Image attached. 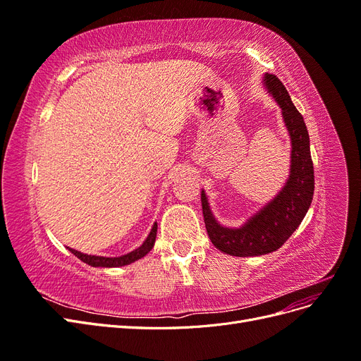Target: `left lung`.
<instances>
[{
  "label": "left lung",
  "mask_w": 361,
  "mask_h": 361,
  "mask_svg": "<svg viewBox=\"0 0 361 361\" xmlns=\"http://www.w3.org/2000/svg\"><path fill=\"white\" fill-rule=\"evenodd\" d=\"M264 84L281 108L283 120L290 135V171L285 187L238 228L218 224L202 190V209L211 243L223 253L239 257L268 255L285 244L307 214L314 190L310 138L304 118L292 104L286 87L276 75L265 73Z\"/></svg>",
  "instance_id": "1"
}]
</instances>
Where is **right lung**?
Returning <instances> with one entry per match:
<instances>
[{
	"label": "right lung",
	"mask_w": 361,
	"mask_h": 361,
	"mask_svg": "<svg viewBox=\"0 0 361 361\" xmlns=\"http://www.w3.org/2000/svg\"><path fill=\"white\" fill-rule=\"evenodd\" d=\"M157 231H158V224L155 223L152 231L149 233V236L146 238V241L141 244L138 248H135L134 251H130L128 255L118 256V257H104V256H92V255H84L81 251H76L73 248H69L71 253H73L80 260H82L84 264L90 265V267H102V268H116V267H125L133 264V262L145 257L149 251L154 248L155 244V238H157Z\"/></svg>",
	"instance_id": "right-lung-1"
}]
</instances>
